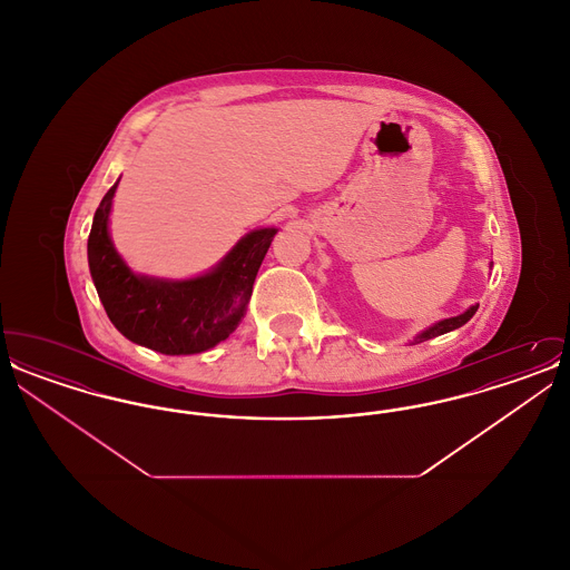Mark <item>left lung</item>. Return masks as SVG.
Here are the masks:
<instances>
[{"mask_svg": "<svg viewBox=\"0 0 570 570\" xmlns=\"http://www.w3.org/2000/svg\"><path fill=\"white\" fill-rule=\"evenodd\" d=\"M489 267H491V263H489ZM476 309H479V303H476V305H470L463 314L451 316V318H444V321H438L434 325L423 328L421 333H416V335H414V340H412L410 344H421V342H428V340H432V337H438V335H444V333H449V331L460 328V326L465 325V323L476 314Z\"/></svg>", "mask_w": 570, "mask_h": 570, "instance_id": "obj_1", "label": "left lung"}]
</instances>
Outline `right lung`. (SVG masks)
Returning <instances> with one entry per match:
<instances>
[{
	"label": "right lung",
	"instance_id": "right-lung-1",
	"mask_svg": "<svg viewBox=\"0 0 570 570\" xmlns=\"http://www.w3.org/2000/svg\"><path fill=\"white\" fill-rule=\"evenodd\" d=\"M119 179L96 209L87 239L89 272L110 323L130 342L156 353L179 356L214 348L242 323L277 228L249 230L216 267L188 279L142 275L128 267L110 239Z\"/></svg>",
	"mask_w": 570,
	"mask_h": 570
}]
</instances>
